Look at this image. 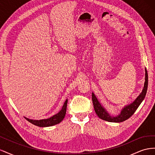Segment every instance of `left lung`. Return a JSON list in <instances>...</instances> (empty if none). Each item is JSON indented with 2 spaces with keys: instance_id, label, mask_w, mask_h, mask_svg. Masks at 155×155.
<instances>
[{
  "instance_id": "8db88e82",
  "label": "left lung",
  "mask_w": 155,
  "mask_h": 155,
  "mask_svg": "<svg viewBox=\"0 0 155 155\" xmlns=\"http://www.w3.org/2000/svg\"><path fill=\"white\" fill-rule=\"evenodd\" d=\"M145 83L142 92L140 93V94L137 97V99H136L132 104L125 106L122 109V110H121L120 114H118V116H110L109 112L106 110L105 108L100 104V103L97 100L95 94L92 92V100L93 102V105L97 116L101 120L109 121V122L120 123L129 119L130 117L134 113L135 111L137 110L139 105L141 104V103L144 100L145 95H146L148 87V74L146 68L145 69Z\"/></svg>"
}]
</instances>
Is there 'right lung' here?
I'll use <instances>...</instances> for the list:
<instances>
[{
	"label": "right lung",
	"mask_w": 155,
	"mask_h": 155,
	"mask_svg": "<svg viewBox=\"0 0 155 155\" xmlns=\"http://www.w3.org/2000/svg\"><path fill=\"white\" fill-rule=\"evenodd\" d=\"M67 102H68V100H66V101H65L64 103L61 110L58 114L54 115L53 116L50 117V118L48 119L35 120H31L29 118H25H25L26 119V120L28 121L31 124L39 127H50V126H52L56 124H58L64 119L65 114H66Z\"/></svg>",
	"instance_id": "1"
}]
</instances>
